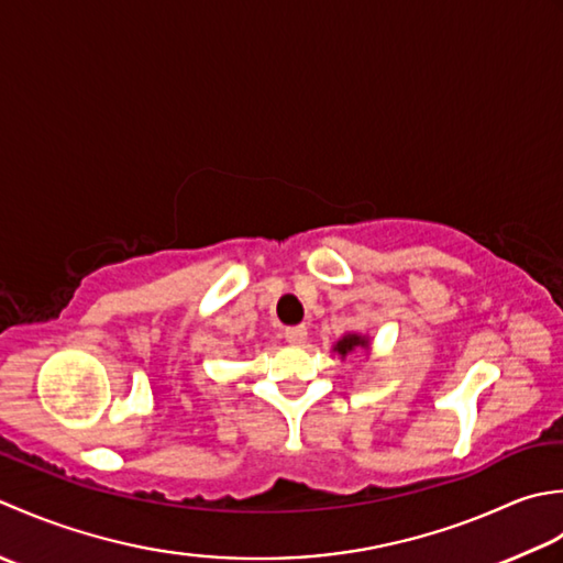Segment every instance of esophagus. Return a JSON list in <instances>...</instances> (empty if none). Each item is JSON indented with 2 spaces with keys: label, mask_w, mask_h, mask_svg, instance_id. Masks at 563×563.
<instances>
[{
  "label": "esophagus",
  "mask_w": 563,
  "mask_h": 563,
  "mask_svg": "<svg viewBox=\"0 0 563 563\" xmlns=\"http://www.w3.org/2000/svg\"><path fill=\"white\" fill-rule=\"evenodd\" d=\"M284 338H286V342H289V345H294V347H301L303 342L308 340V330H306V325H294V328H286Z\"/></svg>",
  "instance_id": "1"
}]
</instances>
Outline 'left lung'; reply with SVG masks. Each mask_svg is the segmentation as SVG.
I'll use <instances>...</instances> for the list:
<instances>
[{
	"label": "left lung",
	"mask_w": 563,
	"mask_h": 563,
	"mask_svg": "<svg viewBox=\"0 0 563 563\" xmlns=\"http://www.w3.org/2000/svg\"><path fill=\"white\" fill-rule=\"evenodd\" d=\"M369 350V338H364V335H345L342 340H338V345L332 347L335 350L342 360L347 357L350 352H354V350Z\"/></svg>",
	"instance_id": "left-lung-1"
}]
</instances>
